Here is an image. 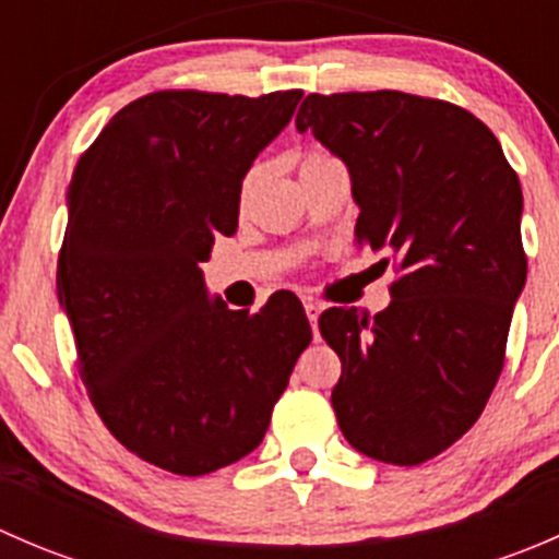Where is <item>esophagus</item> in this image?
I'll return each mask as SVG.
<instances>
[{
    "mask_svg": "<svg viewBox=\"0 0 559 559\" xmlns=\"http://www.w3.org/2000/svg\"><path fill=\"white\" fill-rule=\"evenodd\" d=\"M302 306H306L308 321H311L313 330H316V319H319V313H321V302L313 300V297H308V300H302Z\"/></svg>",
    "mask_w": 559,
    "mask_h": 559,
    "instance_id": "1",
    "label": "esophagus"
}]
</instances>
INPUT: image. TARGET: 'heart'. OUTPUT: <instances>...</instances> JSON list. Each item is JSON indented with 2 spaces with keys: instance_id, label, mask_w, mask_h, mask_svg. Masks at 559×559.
I'll return each mask as SVG.
<instances>
[{
  "instance_id": "heart-1",
  "label": "heart",
  "mask_w": 559,
  "mask_h": 559,
  "mask_svg": "<svg viewBox=\"0 0 559 559\" xmlns=\"http://www.w3.org/2000/svg\"><path fill=\"white\" fill-rule=\"evenodd\" d=\"M337 165H341V159H337L335 154H330L326 148H321V145H308V148H302L300 154H297V173H300V180L308 178V175L321 173L326 170V167H337ZM253 183H257V170L246 175L243 189H240V197H243V200L251 194Z\"/></svg>"
}]
</instances>
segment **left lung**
<instances>
[{
	"label": "left lung",
	"instance_id": "left-lung-1",
	"mask_svg": "<svg viewBox=\"0 0 559 559\" xmlns=\"http://www.w3.org/2000/svg\"><path fill=\"white\" fill-rule=\"evenodd\" d=\"M295 123L346 162L354 240L397 270L386 311L319 316L343 365L337 425L357 452L421 465L476 425L503 370L527 278L520 178L487 123L443 99L308 94Z\"/></svg>",
	"mask_w": 559,
	"mask_h": 559
}]
</instances>
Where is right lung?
<instances>
[{
    "instance_id": "right-lung-1",
    "label": "right lung",
    "mask_w": 559,
    "mask_h": 559,
    "mask_svg": "<svg viewBox=\"0 0 559 559\" xmlns=\"http://www.w3.org/2000/svg\"><path fill=\"white\" fill-rule=\"evenodd\" d=\"M300 97L145 94L72 173L56 292L78 373L112 438L162 471L205 476L253 452L311 343L297 297L229 311L200 270L238 229L243 175Z\"/></svg>"
}]
</instances>
